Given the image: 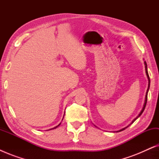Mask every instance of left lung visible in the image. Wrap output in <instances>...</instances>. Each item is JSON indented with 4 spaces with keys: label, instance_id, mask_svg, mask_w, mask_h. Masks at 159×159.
Instances as JSON below:
<instances>
[{
    "label": "left lung",
    "instance_id": "left-lung-1",
    "mask_svg": "<svg viewBox=\"0 0 159 159\" xmlns=\"http://www.w3.org/2000/svg\"><path fill=\"white\" fill-rule=\"evenodd\" d=\"M144 63H145V73H146L147 77H148V90H147V92H146V95H145V103H144V106H143V109H142V111H140V114H139V115H138V116H137V117H136V118H135V119H134V120L132 121V123H131V124H130V125H132V123H133V122H134V121H135V120H136V119H138V117L140 116V115H141V114H143V111H144V110H145V106H146V103H147V99H148V90H149V88H150V82H151V81H150V77H149L148 73V69H147V64H146V62H145V61ZM130 125H128V126H127V127H125V128H123V129H120V130H119V131H117V132H121V131H122V130H124V129H126V128H127L128 127H129V126Z\"/></svg>",
    "mask_w": 159,
    "mask_h": 159
}]
</instances>
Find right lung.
I'll list each match as a JSON object with an SVG mask.
<instances>
[{"label": "right lung", "mask_w": 159, "mask_h": 159, "mask_svg": "<svg viewBox=\"0 0 159 159\" xmlns=\"http://www.w3.org/2000/svg\"><path fill=\"white\" fill-rule=\"evenodd\" d=\"M60 125H61V123H60V124H59V125H58V126H56V127H54V128H53V129H56V128H57V127H58V126H59Z\"/></svg>", "instance_id": "right-lung-1"}]
</instances>
